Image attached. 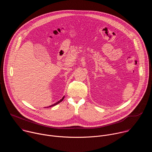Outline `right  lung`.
I'll list each match as a JSON object with an SVG mask.
<instances>
[{
    "label": "right lung",
    "mask_w": 152,
    "mask_h": 152,
    "mask_svg": "<svg viewBox=\"0 0 152 152\" xmlns=\"http://www.w3.org/2000/svg\"><path fill=\"white\" fill-rule=\"evenodd\" d=\"M64 97L65 96H64V97H62V98L60 100H59L58 102H56L55 103H54V104H52V105H50V106H48V107H52V106H55V105H56L57 104H58V103H59L60 102H61L63 100H64Z\"/></svg>",
    "instance_id": "1"
}]
</instances>
